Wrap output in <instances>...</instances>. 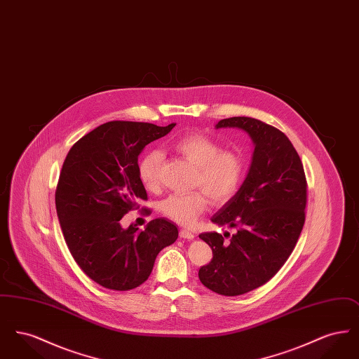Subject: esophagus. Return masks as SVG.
<instances>
[{"instance_id": "esophagus-1", "label": "esophagus", "mask_w": 359, "mask_h": 359, "mask_svg": "<svg viewBox=\"0 0 359 359\" xmlns=\"http://www.w3.org/2000/svg\"><path fill=\"white\" fill-rule=\"evenodd\" d=\"M194 233H191L189 230H187V229H182L180 230V238H184L188 239V241H191V239H194Z\"/></svg>"}]
</instances>
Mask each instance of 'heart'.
Returning <instances> with one entry per match:
<instances>
[{"instance_id":"1","label":"heart","mask_w":359,"mask_h":359,"mask_svg":"<svg viewBox=\"0 0 359 359\" xmlns=\"http://www.w3.org/2000/svg\"><path fill=\"white\" fill-rule=\"evenodd\" d=\"M172 148L195 165L192 186L202 189L167 196L158 205L163 215L191 224L205 211L207 195L214 203L222 205L237 194L246 173V160L239 151L222 149L218 141L201 133L176 138ZM160 161L161 154L157 151L147 152L138 161V177L147 189L157 188Z\"/></svg>"}]
</instances>
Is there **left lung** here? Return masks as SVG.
<instances>
[{
    "instance_id": "8db88e82",
    "label": "left lung",
    "mask_w": 359,
    "mask_h": 359,
    "mask_svg": "<svg viewBox=\"0 0 359 359\" xmlns=\"http://www.w3.org/2000/svg\"><path fill=\"white\" fill-rule=\"evenodd\" d=\"M219 128L245 130L255 144L250 170L238 192L211 218L234 229L202 233L212 259L199 269V280L223 296H238L268 283L293 252L306 221L307 180L290 138L250 117L221 120Z\"/></svg>"
}]
</instances>
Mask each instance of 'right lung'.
Returning a JSON list of instances; mask_svg holds the SVG:
<instances>
[{"label": "right lung", "instance_id": "obj_1", "mask_svg": "<svg viewBox=\"0 0 359 359\" xmlns=\"http://www.w3.org/2000/svg\"><path fill=\"white\" fill-rule=\"evenodd\" d=\"M175 125L106 122L78 140L63 163L55 203L65 241L79 268L107 290L141 285L157 255L177 239V227L165 218L151 221L142 231L135 224L122 229L120 222L148 199L138 156Z\"/></svg>", "mask_w": 359, "mask_h": 359}]
</instances>
